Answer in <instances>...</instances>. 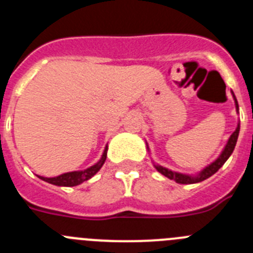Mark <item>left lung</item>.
<instances>
[{
	"mask_svg": "<svg viewBox=\"0 0 253 253\" xmlns=\"http://www.w3.org/2000/svg\"><path fill=\"white\" fill-rule=\"evenodd\" d=\"M232 96H233L234 104H236V111L238 113V110H240V109H238V102H237V99H236V96H234L233 91H232ZM238 134H240V123L237 124L236 130L232 133V135L229 137V139H228L227 144H225L224 149L222 151V153L219 154V157L216 158L215 161H213V162L210 163V165H208L207 167H204L202 171L198 172L196 175L181 173V172L172 171V169H166V167L160 166V165H156V163H153V165H154V167H156V169H157L160 173H162L163 176H166V177L169 178V180L176 181L177 184H185V185L198 184V182H202V181L209 178L210 176H213L214 173H215V172L218 171V169H220L223 165H224L225 161L231 157V154L233 153V151H234V147H236L237 139H238ZM147 149L149 151L148 144H147Z\"/></svg>",
	"mask_w": 253,
	"mask_h": 253,
	"instance_id": "1",
	"label": "left lung"
}]
</instances>
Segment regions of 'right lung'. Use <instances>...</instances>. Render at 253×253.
I'll return each mask as SVG.
<instances>
[{
  "mask_svg": "<svg viewBox=\"0 0 253 253\" xmlns=\"http://www.w3.org/2000/svg\"><path fill=\"white\" fill-rule=\"evenodd\" d=\"M106 154L107 146L105 147V151L99 162L95 163L93 166L88 167V169H84V171L66 172V173H62V175L55 176V177H43V176H38V177L42 178L45 182H49V184L55 185V186H77V185L82 184L84 181L90 180L92 176H95L100 171V169L102 167L105 161H106Z\"/></svg>",
  "mask_w": 253,
  "mask_h": 253,
  "instance_id": "add662e5",
  "label": "right lung"
}]
</instances>
